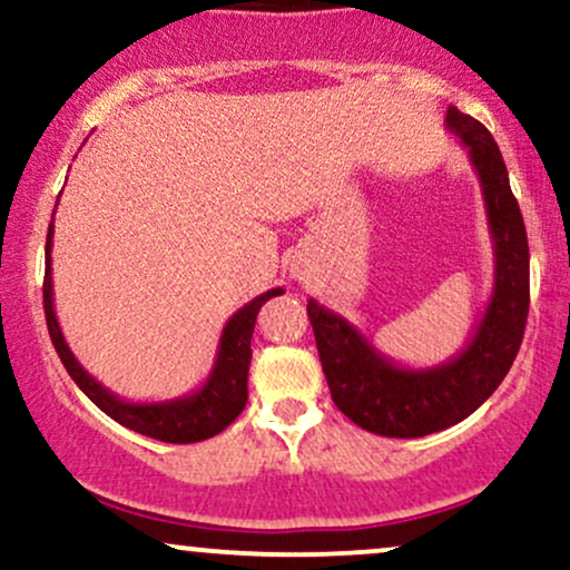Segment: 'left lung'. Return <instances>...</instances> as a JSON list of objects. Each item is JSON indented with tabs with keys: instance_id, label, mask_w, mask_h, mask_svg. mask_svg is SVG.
<instances>
[{
	"instance_id": "left-lung-1",
	"label": "left lung",
	"mask_w": 570,
	"mask_h": 570,
	"mask_svg": "<svg viewBox=\"0 0 570 570\" xmlns=\"http://www.w3.org/2000/svg\"><path fill=\"white\" fill-rule=\"evenodd\" d=\"M444 126L469 149L493 235V294L466 348L436 367H402L340 313L307 299L318 358L337 410L356 426L396 440L434 434L472 415L512 367L531 305L525 222L509 187L499 144L482 122L455 107L448 109Z\"/></svg>"
}]
</instances>
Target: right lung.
I'll use <instances>...</instances> for the list:
<instances>
[{
	"label": "right lung",
	"instance_id": "add662e5",
	"mask_svg": "<svg viewBox=\"0 0 570 570\" xmlns=\"http://www.w3.org/2000/svg\"><path fill=\"white\" fill-rule=\"evenodd\" d=\"M56 214V212H53ZM50 248H53V222L48 227V240H45V318H48V332L53 340L58 356H61L63 367L71 375V381L80 385V391L98 410L107 412L112 421L120 423L136 434L153 436V440L171 442V444H189L217 436L225 431L235 417L246 407L248 399V364H252V335L254 324H257V313L267 299L284 294V289H267L252 303H246L240 311H235L230 322L225 324L219 337L217 358H214L212 375L193 394L168 399V402H149L136 404L126 402L109 389H104L90 372L75 358L69 351L67 340L61 335L56 311H53V276H50Z\"/></svg>",
	"mask_w": 570,
	"mask_h": 570
}]
</instances>
